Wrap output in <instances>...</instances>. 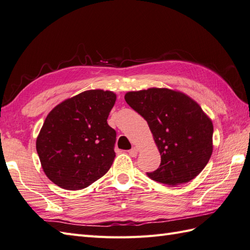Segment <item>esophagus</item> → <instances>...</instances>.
Listing matches in <instances>:
<instances>
[{"mask_svg": "<svg viewBox=\"0 0 250 250\" xmlns=\"http://www.w3.org/2000/svg\"><path fill=\"white\" fill-rule=\"evenodd\" d=\"M137 153H138V150H137L136 148H132V149L129 151V154H130V156H132V157H135V156L137 155Z\"/></svg>", "mask_w": 250, "mask_h": 250, "instance_id": "esophagus-1", "label": "esophagus"}]
</instances>
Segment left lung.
Listing matches in <instances>:
<instances>
[{
	"mask_svg": "<svg viewBox=\"0 0 250 250\" xmlns=\"http://www.w3.org/2000/svg\"><path fill=\"white\" fill-rule=\"evenodd\" d=\"M126 104L146 119L161 153L151 180L176 186L201 173L212 154L213 125L197 102L182 92L151 87L127 92Z\"/></svg>",
	"mask_w": 250,
	"mask_h": 250,
	"instance_id": "1",
	"label": "left lung"
}]
</instances>
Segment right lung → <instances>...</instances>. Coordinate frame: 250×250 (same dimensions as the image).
<instances>
[{
	"label": "right lung",
	"mask_w": 250,
	"mask_h": 250,
	"mask_svg": "<svg viewBox=\"0 0 250 250\" xmlns=\"http://www.w3.org/2000/svg\"><path fill=\"white\" fill-rule=\"evenodd\" d=\"M116 94L89 89L62 101L49 112L36 148L44 173L66 190L88 187L114 162L116 131L107 117Z\"/></svg>",
	"instance_id": "1"
}]
</instances>
